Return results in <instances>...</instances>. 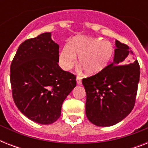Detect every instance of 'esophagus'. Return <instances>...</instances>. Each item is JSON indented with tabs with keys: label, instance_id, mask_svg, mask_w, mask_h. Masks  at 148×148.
<instances>
[{
	"label": "esophagus",
	"instance_id": "34e87169",
	"mask_svg": "<svg viewBox=\"0 0 148 148\" xmlns=\"http://www.w3.org/2000/svg\"><path fill=\"white\" fill-rule=\"evenodd\" d=\"M77 84L78 85H81V78L80 77H77Z\"/></svg>",
	"mask_w": 148,
	"mask_h": 148
}]
</instances>
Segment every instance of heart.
<instances>
[{
    "instance_id": "heart-1",
    "label": "heart",
    "mask_w": 148,
    "mask_h": 148,
    "mask_svg": "<svg viewBox=\"0 0 148 148\" xmlns=\"http://www.w3.org/2000/svg\"><path fill=\"white\" fill-rule=\"evenodd\" d=\"M114 55V47L110 41L81 36L73 38L63 46L59 53V63L63 69L68 71L76 64L78 56L79 63L87 74L95 75L107 68Z\"/></svg>"
}]
</instances>
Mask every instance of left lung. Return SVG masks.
I'll return each instance as SVG.
<instances>
[{"mask_svg": "<svg viewBox=\"0 0 148 148\" xmlns=\"http://www.w3.org/2000/svg\"><path fill=\"white\" fill-rule=\"evenodd\" d=\"M113 62L97 74L82 80L86 91V115L98 127L114 125L131 112L135 103L140 66L127 60V45L115 41Z\"/></svg>", "mask_w": 148, "mask_h": 148, "instance_id": "left-lung-1", "label": "left lung"}]
</instances>
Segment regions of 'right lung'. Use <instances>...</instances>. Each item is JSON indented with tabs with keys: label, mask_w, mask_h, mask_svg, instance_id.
<instances>
[{
	"label": "right lung",
	"mask_w": 148,
	"mask_h": 148,
	"mask_svg": "<svg viewBox=\"0 0 148 148\" xmlns=\"http://www.w3.org/2000/svg\"><path fill=\"white\" fill-rule=\"evenodd\" d=\"M58 62L59 45L47 32L22 43L10 64L15 104L38 124L55 122L63 102L76 86V76L63 71Z\"/></svg>",
	"instance_id": "obj_1"
}]
</instances>
